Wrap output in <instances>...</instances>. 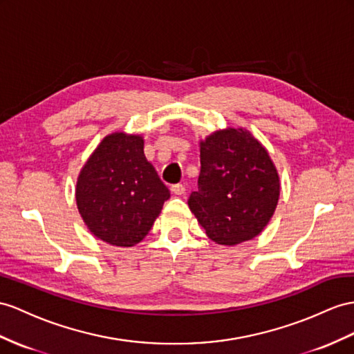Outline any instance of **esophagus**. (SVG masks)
Masks as SVG:
<instances>
[{"instance_id":"esophagus-1","label":"esophagus","mask_w":354,"mask_h":354,"mask_svg":"<svg viewBox=\"0 0 354 354\" xmlns=\"http://www.w3.org/2000/svg\"><path fill=\"white\" fill-rule=\"evenodd\" d=\"M171 193H174L175 196H183L185 193V187L183 184H176L170 188Z\"/></svg>"}]
</instances>
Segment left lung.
<instances>
[{
    "label": "left lung",
    "instance_id": "8db88e82",
    "mask_svg": "<svg viewBox=\"0 0 354 354\" xmlns=\"http://www.w3.org/2000/svg\"><path fill=\"white\" fill-rule=\"evenodd\" d=\"M198 189L189 211L218 245L254 239L274 215L281 180L268 149L243 127H225L198 140Z\"/></svg>",
    "mask_w": 354,
    "mask_h": 354
}]
</instances>
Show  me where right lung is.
<instances>
[{"label":"right lung","instance_id":"obj_1","mask_svg":"<svg viewBox=\"0 0 354 354\" xmlns=\"http://www.w3.org/2000/svg\"><path fill=\"white\" fill-rule=\"evenodd\" d=\"M143 148L142 134L111 133L79 171L77 211L88 230L109 245L139 243L170 197Z\"/></svg>","mask_w":354,"mask_h":354}]
</instances>
